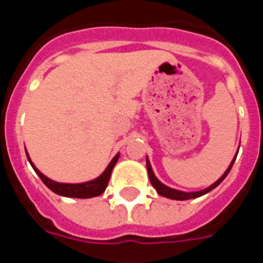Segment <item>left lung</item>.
Here are the masks:
<instances>
[{"mask_svg": "<svg viewBox=\"0 0 263 263\" xmlns=\"http://www.w3.org/2000/svg\"><path fill=\"white\" fill-rule=\"evenodd\" d=\"M236 158L237 157H234V159L232 160L231 166L228 167V170L224 173V175L218 179L217 182L213 183L212 185H210V187L205 188V190H201V191H197V192H183V191H178V190H174V188L167 187V185H164L163 183H160L159 180L157 179V176L154 175V173H153V168H152V164H150V160L148 159H146V167H147V174H148V178H150V182H152L153 187L157 190L158 194L162 195V196H164V197H168V199H174V200H188V199H195V197L203 196V195H205V194H208L210 191H212L213 188L217 187V185L220 184V183H221L225 178H227V175L229 174V171H231L232 166H233Z\"/></svg>", "mask_w": 263, "mask_h": 263, "instance_id": "left-lung-1", "label": "left lung"}]
</instances>
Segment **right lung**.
<instances>
[{"label":"right lung","instance_id":"obj_1","mask_svg":"<svg viewBox=\"0 0 263 263\" xmlns=\"http://www.w3.org/2000/svg\"><path fill=\"white\" fill-rule=\"evenodd\" d=\"M27 155V153H26ZM118 158H120V154L116 155L111 162L109 163V166L106 167V170L104 171L99 178L93 179V180H90V182H85V183H80V184H68V183H58L53 182L51 179H48L47 176H45L43 174L34 166L30 158L27 157L29 159L30 164L32 166L34 171L38 174L39 178L42 179V182L45 183L48 188H50L51 191L55 192V194L60 195V196H67V197H78V199H88V197H95L99 196V195L103 194L105 191L106 185L109 183V179H110V174L111 170L115 167V164L117 163Z\"/></svg>","mask_w":263,"mask_h":263}]
</instances>
